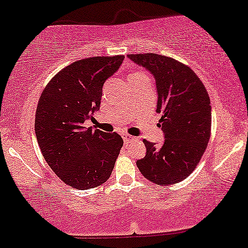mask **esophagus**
<instances>
[{
  "instance_id": "esophagus-1",
  "label": "esophagus",
  "mask_w": 248,
  "mask_h": 248,
  "mask_svg": "<svg viewBox=\"0 0 248 248\" xmlns=\"http://www.w3.org/2000/svg\"><path fill=\"white\" fill-rule=\"evenodd\" d=\"M122 137H124V142H130V141H134V140H135V137L128 135V134H124V135H122Z\"/></svg>"
}]
</instances>
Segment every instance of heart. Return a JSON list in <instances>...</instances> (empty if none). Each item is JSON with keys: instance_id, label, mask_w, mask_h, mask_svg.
<instances>
[{"instance_id": "1", "label": "heart", "mask_w": 248, "mask_h": 248, "mask_svg": "<svg viewBox=\"0 0 248 248\" xmlns=\"http://www.w3.org/2000/svg\"><path fill=\"white\" fill-rule=\"evenodd\" d=\"M145 74L141 73V71H136V73H133L132 76H130V78H134V77H139V76H144Z\"/></svg>"}]
</instances>
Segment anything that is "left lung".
Returning <instances> with one entry per match:
<instances>
[{"label":"left lung","mask_w":248,"mask_h":248,"mask_svg":"<svg viewBox=\"0 0 248 248\" xmlns=\"http://www.w3.org/2000/svg\"><path fill=\"white\" fill-rule=\"evenodd\" d=\"M151 71L157 85V112L165 135L163 144L144 140L147 155L136 162L143 177L156 185L177 184L196 169L211 130L210 98L188 65L155 53L128 55Z\"/></svg>","instance_id":"obj_1"}]
</instances>
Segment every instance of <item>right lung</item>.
Instances as JSON below:
<instances>
[{
	"instance_id": "right-lung-1",
	"label": "right lung",
	"mask_w": 248,
	"mask_h": 248,
	"mask_svg": "<svg viewBox=\"0 0 248 248\" xmlns=\"http://www.w3.org/2000/svg\"><path fill=\"white\" fill-rule=\"evenodd\" d=\"M124 55L78 60L45 86L35 111L34 130L41 154L68 186L89 189L111 177L124 140L116 133L85 128L99 111L103 85Z\"/></svg>"
}]
</instances>
